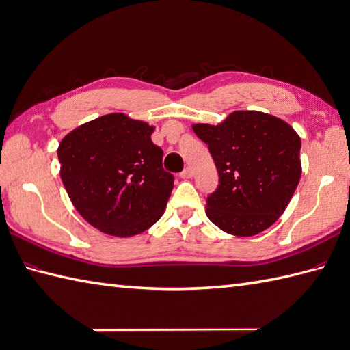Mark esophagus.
I'll list each match as a JSON object with an SVG mask.
<instances>
[{
	"mask_svg": "<svg viewBox=\"0 0 350 350\" xmlns=\"http://www.w3.org/2000/svg\"><path fill=\"white\" fill-rule=\"evenodd\" d=\"M192 174H193V173H192L191 168H185L183 172L180 173V177H182V178H191Z\"/></svg>",
	"mask_w": 350,
	"mask_h": 350,
	"instance_id": "obj_1",
	"label": "esophagus"
}]
</instances>
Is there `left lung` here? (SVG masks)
Listing matches in <instances>:
<instances>
[{
    "mask_svg": "<svg viewBox=\"0 0 350 350\" xmlns=\"http://www.w3.org/2000/svg\"><path fill=\"white\" fill-rule=\"evenodd\" d=\"M192 129L208 146L219 174L206 201L210 221L239 237L271 226L301 177V138L294 128L262 111H234L222 124Z\"/></svg>",
    "mask_w": 350,
    "mask_h": 350,
    "instance_id": "obj_1",
    "label": "left lung"
}]
</instances>
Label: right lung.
Returning a JSON list of instances; mask_svg holds the SVG:
<instances>
[{"label": "right lung", "mask_w": 350, "mask_h": 350, "mask_svg": "<svg viewBox=\"0 0 350 350\" xmlns=\"http://www.w3.org/2000/svg\"><path fill=\"white\" fill-rule=\"evenodd\" d=\"M153 129L124 113H111L62 138V183L72 206L94 228L131 237L164 213L174 177L162 168L164 152L152 143Z\"/></svg>", "instance_id": "add662e5"}]
</instances>
